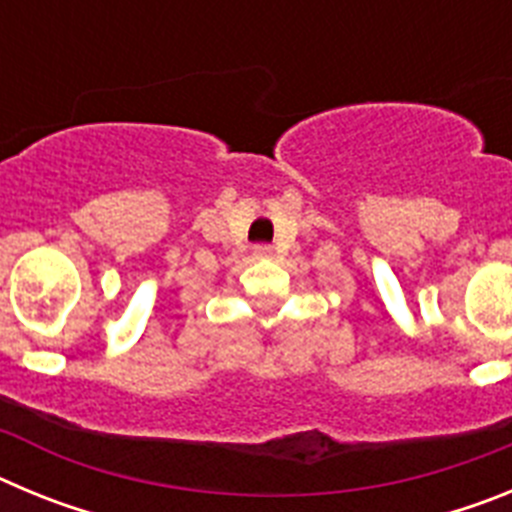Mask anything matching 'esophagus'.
I'll return each instance as SVG.
<instances>
[{
  "label": "esophagus",
  "mask_w": 512,
  "mask_h": 512,
  "mask_svg": "<svg viewBox=\"0 0 512 512\" xmlns=\"http://www.w3.org/2000/svg\"><path fill=\"white\" fill-rule=\"evenodd\" d=\"M253 256H256V259H271V256H274V248H271V246H253Z\"/></svg>",
  "instance_id": "1"
}]
</instances>
